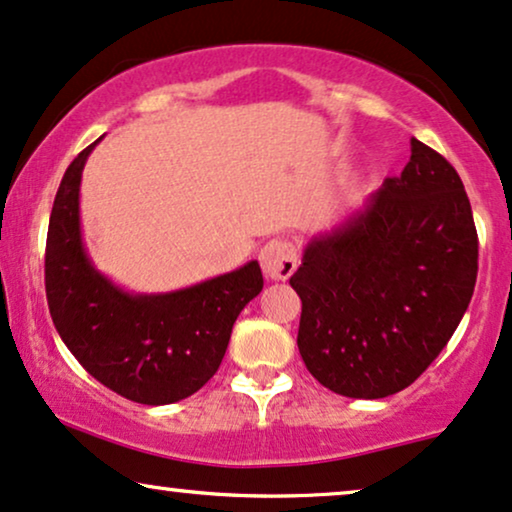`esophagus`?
Listing matches in <instances>:
<instances>
[{"mask_svg":"<svg viewBox=\"0 0 512 512\" xmlns=\"http://www.w3.org/2000/svg\"><path fill=\"white\" fill-rule=\"evenodd\" d=\"M263 275L270 280H289L296 270V249L287 240H272L258 254Z\"/></svg>","mask_w":512,"mask_h":512,"instance_id":"esophagus-1","label":"esophagus"}]
</instances>
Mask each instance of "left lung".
Listing matches in <instances>:
<instances>
[{"label": "left lung", "instance_id": "1", "mask_svg": "<svg viewBox=\"0 0 512 512\" xmlns=\"http://www.w3.org/2000/svg\"><path fill=\"white\" fill-rule=\"evenodd\" d=\"M477 280V230L456 169L411 138V159L360 214L310 240L289 284L298 350L338 395L404 390L442 353Z\"/></svg>", "mask_w": 512, "mask_h": 512}]
</instances>
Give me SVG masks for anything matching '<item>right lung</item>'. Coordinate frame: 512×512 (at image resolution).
<instances>
[{"label":"right lung","mask_w":512,"mask_h":512,"mask_svg":"<svg viewBox=\"0 0 512 512\" xmlns=\"http://www.w3.org/2000/svg\"><path fill=\"white\" fill-rule=\"evenodd\" d=\"M96 143L72 159L53 199L44 256L51 320L77 362L112 393L152 407L185 400L221 367L232 324L263 289L261 265L249 261L171 294L115 287L91 265L79 228V183Z\"/></svg>","instance_id":"1"}]
</instances>
